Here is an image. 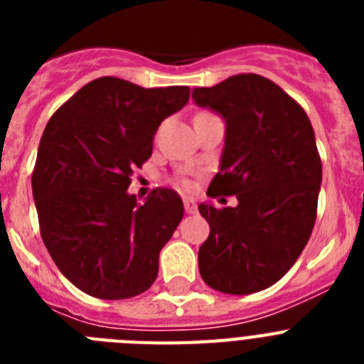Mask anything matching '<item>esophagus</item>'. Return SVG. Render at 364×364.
I'll return each instance as SVG.
<instances>
[{
	"label": "esophagus",
	"mask_w": 364,
	"mask_h": 364,
	"mask_svg": "<svg viewBox=\"0 0 364 364\" xmlns=\"http://www.w3.org/2000/svg\"><path fill=\"white\" fill-rule=\"evenodd\" d=\"M184 210H186V213H188V215L197 213V204H195V200H191V198H186Z\"/></svg>",
	"instance_id": "esophagus-1"
}]
</instances>
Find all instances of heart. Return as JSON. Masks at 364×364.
Segmentation results:
<instances>
[{
	"instance_id": "obj_1",
	"label": "heart",
	"mask_w": 364,
	"mask_h": 364,
	"mask_svg": "<svg viewBox=\"0 0 364 364\" xmlns=\"http://www.w3.org/2000/svg\"><path fill=\"white\" fill-rule=\"evenodd\" d=\"M180 184L184 186V188H189V182H186V180H182V182H180Z\"/></svg>"
}]
</instances>
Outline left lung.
Segmentation results:
<instances>
[{
  "instance_id": "obj_1",
  "label": "left lung",
  "mask_w": 364,
  "mask_h": 364,
  "mask_svg": "<svg viewBox=\"0 0 364 364\" xmlns=\"http://www.w3.org/2000/svg\"><path fill=\"white\" fill-rule=\"evenodd\" d=\"M193 100L226 120L220 171L208 195L239 200L222 210L198 205L210 224L200 275L222 294L266 290L295 264L314 230L323 180L314 127L288 92L253 73L197 87Z\"/></svg>"
}]
</instances>
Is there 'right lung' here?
I'll return each instance as SVG.
<instances>
[{
	"mask_svg": "<svg viewBox=\"0 0 364 364\" xmlns=\"http://www.w3.org/2000/svg\"><path fill=\"white\" fill-rule=\"evenodd\" d=\"M188 100L186 85L144 89L102 76L47 122L32 171L40 233L58 269L85 294L129 299L159 275L184 204L159 188L140 205L127 188L151 159L159 125Z\"/></svg>",
	"mask_w": 364,
	"mask_h": 364,
	"instance_id": "add662e5",
	"label": "right lung"
}]
</instances>
